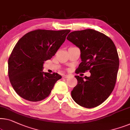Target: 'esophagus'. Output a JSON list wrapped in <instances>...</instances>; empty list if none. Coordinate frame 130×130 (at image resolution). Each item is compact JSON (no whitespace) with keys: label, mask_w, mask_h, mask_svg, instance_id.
Returning a JSON list of instances; mask_svg holds the SVG:
<instances>
[{"label":"esophagus","mask_w":130,"mask_h":130,"mask_svg":"<svg viewBox=\"0 0 130 130\" xmlns=\"http://www.w3.org/2000/svg\"><path fill=\"white\" fill-rule=\"evenodd\" d=\"M63 77L64 78H68V77H69L70 76H69V75H64V74Z\"/></svg>","instance_id":"esophagus-1"}]
</instances>
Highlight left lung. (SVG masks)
<instances>
[{
    "label": "left lung",
    "instance_id": "left-lung-1",
    "mask_svg": "<svg viewBox=\"0 0 130 130\" xmlns=\"http://www.w3.org/2000/svg\"><path fill=\"white\" fill-rule=\"evenodd\" d=\"M67 39L80 50L82 63L77 73L90 70L91 76L75 77L77 84L71 91L77 104L90 108L97 107L108 98L115 86L119 58L111 39L93 29L74 31Z\"/></svg>",
    "mask_w": 130,
    "mask_h": 130
}]
</instances>
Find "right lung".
Wrapping results in <instances>:
<instances>
[{
  "label": "right lung",
  "instance_id": "right-lung-1",
  "mask_svg": "<svg viewBox=\"0 0 130 130\" xmlns=\"http://www.w3.org/2000/svg\"><path fill=\"white\" fill-rule=\"evenodd\" d=\"M70 31L39 29L19 40L8 60V74L19 96L30 101H39L48 96L61 76L44 73L43 64L55 55Z\"/></svg>",
  "mask_w": 130,
  "mask_h": 130
}]
</instances>
